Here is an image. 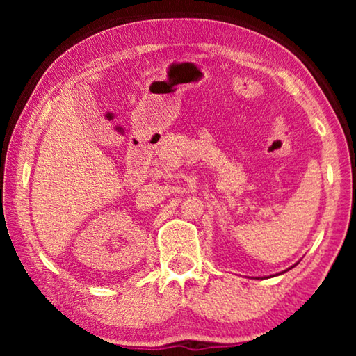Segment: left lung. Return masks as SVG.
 I'll list each match as a JSON object with an SVG mask.
<instances>
[{
    "instance_id": "8db88e82",
    "label": "left lung",
    "mask_w": 356,
    "mask_h": 356,
    "mask_svg": "<svg viewBox=\"0 0 356 356\" xmlns=\"http://www.w3.org/2000/svg\"><path fill=\"white\" fill-rule=\"evenodd\" d=\"M297 264H298V262H297ZM297 264H295V265H297ZM295 265H292V267H295ZM292 267H291V268H292ZM291 268H287V270H291ZM281 273H284V272H281Z\"/></svg>"
}]
</instances>
